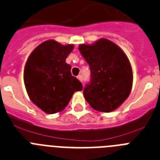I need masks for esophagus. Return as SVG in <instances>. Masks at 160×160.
<instances>
[{
	"instance_id": "1",
	"label": "esophagus",
	"mask_w": 160,
	"mask_h": 160,
	"mask_svg": "<svg viewBox=\"0 0 160 160\" xmlns=\"http://www.w3.org/2000/svg\"><path fill=\"white\" fill-rule=\"evenodd\" d=\"M77 78H78V79L79 81L82 82V75H78Z\"/></svg>"
}]
</instances>
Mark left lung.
Here are the masks:
<instances>
[{
	"label": "left lung",
	"mask_w": 160,
	"mask_h": 160,
	"mask_svg": "<svg viewBox=\"0 0 160 160\" xmlns=\"http://www.w3.org/2000/svg\"><path fill=\"white\" fill-rule=\"evenodd\" d=\"M90 66L91 81L83 90L86 100L97 111H114L128 98L133 83L130 62L117 44L100 39L91 45H79Z\"/></svg>",
	"instance_id": "8db88e82"
}]
</instances>
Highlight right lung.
Masks as SVG:
<instances>
[{
    "instance_id": "right-lung-1",
    "label": "right lung",
    "mask_w": 160,
    "mask_h": 160,
    "mask_svg": "<svg viewBox=\"0 0 160 160\" xmlns=\"http://www.w3.org/2000/svg\"><path fill=\"white\" fill-rule=\"evenodd\" d=\"M73 44L62 45L55 40L39 44L30 55L24 69V83L31 100L48 114L62 111L75 91L82 84L70 72L65 59Z\"/></svg>"
}]
</instances>
